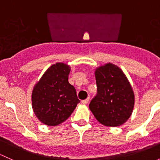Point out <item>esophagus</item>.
Segmentation results:
<instances>
[{
	"label": "esophagus",
	"mask_w": 160,
	"mask_h": 160,
	"mask_svg": "<svg viewBox=\"0 0 160 160\" xmlns=\"http://www.w3.org/2000/svg\"><path fill=\"white\" fill-rule=\"evenodd\" d=\"M89 101H90V97H88V98H87V99H85V100H83V101H82V103H83V104H88V103H89Z\"/></svg>",
	"instance_id": "esophagus-1"
}]
</instances>
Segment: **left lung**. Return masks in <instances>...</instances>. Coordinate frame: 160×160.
<instances>
[{
  "label": "left lung",
  "instance_id": "obj_1",
  "mask_svg": "<svg viewBox=\"0 0 160 160\" xmlns=\"http://www.w3.org/2000/svg\"><path fill=\"white\" fill-rule=\"evenodd\" d=\"M98 93L89 108L97 120L108 127L123 125L132 115L135 95L122 70L112 63L101 66L95 70Z\"/></svg>",
  "mask_w": 160,
  "mask_h": 160
}]
</instances>
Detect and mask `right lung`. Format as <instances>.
Segmentation results:
<instances>
[{
	"mask_svg": "<svg viewBox=\"0 0 160 160\" xmlns=\"http://www.w3.org/2000/svg\"><path fill=\"white\" fill-rule=\"evenodd\" d=\"M70 67L63 62L53 64L35 85L32 109L38 120L56 126L67 120L80 103L74 87L68 81Z\"/></svg>",
	"mask_w": 160,
	"mask_h": 160,
	"instance_id": "right-lung-1",
	"label": "right lung"
}]
</instances>
